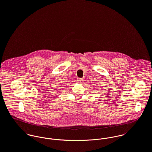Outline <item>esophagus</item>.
Segmentation results:
<instances>
[{
	"label": "esophagus",
	"instance_id": "1",
	"mask_svg": "<svg viewBox=\"0 0 152 152\" xmlns=\"http://www.w3.org/2000/svg\"><path fill=\"white\" fill-rule=\"evenodd\" d=\"M77 83H80L82 82V79H81V78H77V81H76Z\"/></svg>",
	"mask_w": 152,
	"mask_h": 152
}]
</instances>
